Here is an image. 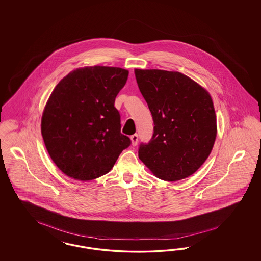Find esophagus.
Instances as JSON below:
<instances>
[{
  "label": "esophagus",
  "mask_w": 261,
  "mask_h": 261,
  "mask_svg": "<svg viewBox=\"0 0 261 261\" xmlns=\"http://www.w3.org/2000/svg\"><path fill=\"white\" fill-rule=\"evenodd\" d=\"M131 141H132V145L136 146L138 144V142H139V136H138V134L132 135L131 136Z\"/></svg>",
  "instance_id": "esophagus-1"
}]
</instances>
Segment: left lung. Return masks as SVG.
Returning <instances> with one entry per match:
<instances>
[{
  "label": "left lung",
  "mask_w": 261,
  "mask_h": 261,
  "mask_svg": "<svg viewBox=\"0 0 261 261\" xmlns=\"http://www.w3.org/2000/svg\"><path fill=\"white\" fill-rule=\"evenodd\" d=\"M154 121L139 158L159 179L175 182L197 171L214 147L216 116L210 94L178 71L135 70Z\"/></svg>",
  "instance_id": "left-lung-1"
}]
</instances>
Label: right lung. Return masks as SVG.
<instances>
[{"label": "right lung", "instance_id": "add662e5", "mask_svg": "<svg viewBox=\"0 0 261 261\" xmlns=\"http://www.w3.org/2000/svg\"><path fill=\"white\" fill-rule=\"evenodd\" d=\"M129 71L117 67H85L55 88L42 117L41 131L54 163L67 176L90 181L108 173L129 137L120 133L115 99Z\"/></svg>", "mask_w": 261, "mask_h": 261}]
</instances>
